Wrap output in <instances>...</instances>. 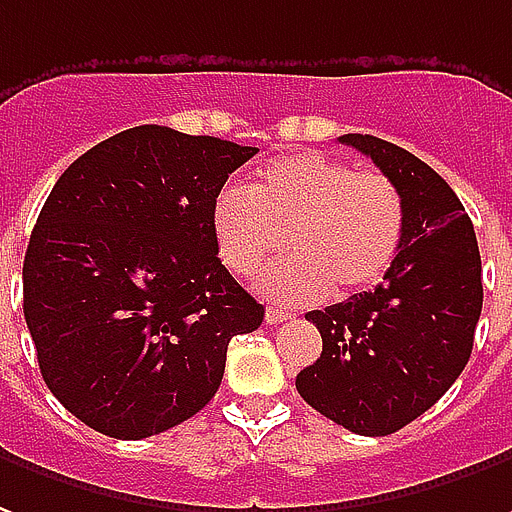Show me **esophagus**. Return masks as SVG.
Segmentation results:
<instances>
[{
    "instance_id": "esophagus-1",
    "label": "esophagus",
    "mask_w": 512,
    "mask_h": 512,
    "mask_svg": "<svg viewBox=\"0 0 512 512\" xmlns=\"http://www.w3.org/2000/svg\"><path fill=\"white\" fill-rule=\"evenodd\" d=\"M288 318H291V313H285V310H274V307L266 310L268 324H280V321H288Z\"/></svg>"
}]
</instances>
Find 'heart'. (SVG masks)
I'll return each mask as SVG.
<instances>
[{"mask_svg":"<svg viewBox=\"0 0 512 512\" xmlns=\"http://www.w3.org/2000/svg\"><path fill=\"white\" fill-rule=\"evenodd\" d=\"M213 235L224 268L252 277L277 246L257 288L280 305L324 293L368 291L402 249L405 196L382 171H357L341 157L299 152L268 163L249 191L227 188L213 207Z\"/></svg>","mask_w":512,"mask_h":512,"instance_id":"1","label":"heart"}]
</instances>
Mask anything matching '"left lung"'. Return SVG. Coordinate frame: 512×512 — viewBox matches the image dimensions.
<instances>
[{
    "label": "left lung",
    "mask_w": 512,
    "mask_h": 512,
    "mask_svg": "<svg viewBox=\"0 0 512 512\" xmlns=\"http://www.w3.org/2000/svg\"><path fill=\"white\" fill-rule=\"evenodd\" d=\"M405 196L402 249L374 291L310 310L321 357L296 374L307 405L357 435L427 413L466 368L482 310V263L466 207L438 171L374 135H341Z\"/></svg>",
    "instance_id": "8db88e82"
}]
</instances>
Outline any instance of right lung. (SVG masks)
I'll return each instance as SVG.
<instances>
[{"mask_svg": "<svg viewBox=\"0 0 512 512\" xmlns=\"http://www.w3.org/2000/svg\"><path fill=\"white\" fill-rule=\"evenodd\" d=\"M252 155L144 124L55 182L24 255V318L49 391L91 430L141 441L188 421L232 338L263 324L213 235L221 188Z\"/></svg>", "mask_w": 512, "mask_h": 512, "instance_id": "add662e5", "label": "right lung"}]
</instances>
